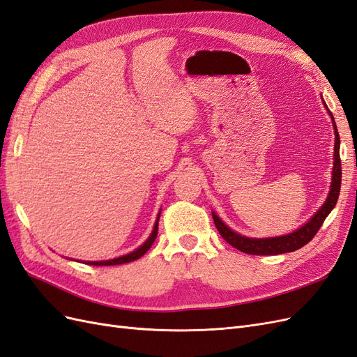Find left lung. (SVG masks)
Segmentation results:
<instances>
[{
	"label": "left lung",
	"instance_id": "obj_1",
	"mask_svg": "<svg viewBox=\"0 0 357 357\" xmlns=\"http://www.w3.org/2000/svg\"><path fill=\"white\" fill-rule=\"evenodd\" d=\"M328 107V105H326ZM332 122H333V128H335V153H333V171H332V185H331V192L329 197L326 199V202L321 205V208L312 215L311 220H308L302 228H299L298 231L291 232L289 235L284 236H275V238H247V236H243L240 234H236L234 231H231L228 226H226L218 215L213 213V220L215 228H218L219 234L222 235V238L231 244L232 247H235L236 250H240L243 253L247 255H280V253H289V252H295L298 248L304 247L305 244H308L314 235L319 232V229L321 228L323 222L328 218V214L333 210L335 205H337L338 197H340V190H341V159H340V134L337 125H335L333 116L331 113Z\"/></svg>",
	"mask_w": 357,
	"mask_h": 357
}]
</instances>
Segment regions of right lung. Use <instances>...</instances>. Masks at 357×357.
<instances>
[{"label":"right lung","mask_w":357,"mask_h":357,"mask_svg":"<svg viewBox=\"0 0 357 357\" xmlns=\"http://www.w3.org/2000/svg\"><path fill=\"white\" fill-rule=\"evenodd\" d=\"M158 222H159V218H158ZM158 222H156V225H155V228H153V232H152V235L149 236V240L142 245V247H138L135 252H132V253H129V255H125V256H121V257H117V259H112V261H101V262H86L88 265H95V266H109V265H122V264H128V262H132V261H135V259H139L142 257L150 247H152V244L155 243V240H156V235H158Z\"/></svg>","instance_id":"obj_1"}]
</instances>
